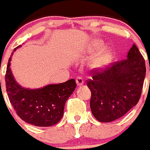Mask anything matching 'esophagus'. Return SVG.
<instances>
[{
  "label": "esophagus",
  "mask_w": 150,
  "mask_h": 150,
  "mask_svg": "<svg viewBox=\"0 0 150 150\" xmlns=\"http://www.w3.org/2000/svg\"><path fill=\"white\" fill-rule=\"evenodd\" d=\"M76 82L78 86H81V85H83L84 83V78L80 76H77L76 79Z\"/></svg>",
  "instance_id": "esophagus-1"
}]
</instances>
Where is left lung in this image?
I'll return each mask as SVG.
<instances>
[{
	"instance_id": "8db88e82",
	"label": "left lung",
	"mask_w": 150,
	"mask_h": 150,
	"mask_svg": "<svg viewBox=\"0 0 150 150\" xmlns=\"http://www.w3.org/2000/svg\"><path fill=\"white\" fill-rule=\"evenodd\" d=\"M91 75L86 82L91 93V112L98 121L110 122L124 116L139 101L146 76L145 60L133 44L127 59L104 70L93 69Z\"/></svg>"
}]
</instances>
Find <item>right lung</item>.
Instances as JSON below:
<instances>
[{"label":"right lung","instance_id":"add662e5","mask_svg":"<svg viewBox=\"0 0 150 150\" xmlns=\"http://www.w3.org/2000/svg\"><path fill=\"white\" fill-rule=\"evenodd\" d=\"M10 61L11 56L6 67L5 82L8 98L16 114L23 121L35 126L48 127L57 124L63 116L66 101L76 88L75 79L38 89L24 88L13 78Z\"/></svg>","mask_w":150,"mask_h":150}]
</instances>
